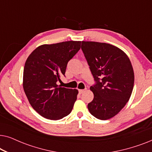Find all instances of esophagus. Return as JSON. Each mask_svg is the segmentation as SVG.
Listing matches in <instances>:
<instances>
[{"label": "esophagus", "mask_w": 152, "mask_h": 152, "mask_svg": "<svg viewBox=\"0 0 152 152\" xmlns=\"http://www.w3.org/2000/svg\"><path fill=\"white\" fill-rule=\"evenodd\" d=\"M86 90V89H80V90H79V93H80V94H82V93H84Z\"/></svg>", "instance_id": "obj_1"}]
</instances>
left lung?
<instances>
[{
  "instance_id": "1",
  "label": "left lung",
  "mask_w": 152,
  "mask_h": 152,
  "mask_svg": "<svg viewBox=\"0 0 152 152\" xmlns=\"http://www.w3.org/2000/svg\"><path fill=\"white\" fill-rule=\"evenodd\" d=\"M82 50L95 82L90 88L94 98L88 104L89 112L97 119H110L121 111L132 95V63L122 50L109 43L82 41Z\"/></svg>"
}]
</instances>
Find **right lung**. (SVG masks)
Listing matches in <instances>:
<instances>
[{
  "instance_id": "right-lung-1",
  "label": "right lung",
  "mask_w": 152,
  "mask_h": 152,
  "mask_svg": "<svg viewBox=\"0 0 152 152\" xmlns=\"http://www.w3.org/2000/svg\"><path fill=\"white\" fill-rule=\"evenodd\" d=\"M81 41L44 44L27 59L23 86L33 109L43 118L57 120L70 113L78 91L58 86L68 62L80 50Z\"/></svg>"
}]
</instances>
